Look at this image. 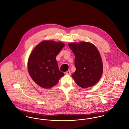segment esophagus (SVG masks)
I'll return each instance as SVG.
<instances>
[{"mask_svg":"<svg viewBox=\"0 0 129 129\" xmlns=\"http://www.w3.org/2000/svg\"><path fill=\"white\" fill-rule=\"evenodd\" d=\"M71 71H70V70H68L67 71H66V72H65V74H67V75H71Z\"/></svg>","mask_w":129,"mask_h":129,"instance_id":"34e87169","label":"esophagus"}]
</instances>
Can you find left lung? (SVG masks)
<instances>
[{
	"label": "left lung",
	"mask_w": 129,
	"mask_h": 129,
	"mask_svg": "<svg viewBox=\"0 0 129 129\" xmlns=\"http://www.w3.org/2000/svg\"><path fill=\"white\" fill-rule=\"evenodd\" d=\"M75 55L76 71L72 77L77 85L87 88L95 85L101 79L103 65L100 54L92 44L81 42L68 45Z\"/></svg>",
	"instance_id": "obj_1"
}]
</instances>
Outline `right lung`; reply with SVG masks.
Returning a JSON list of instances; mask_svg holds the SVG:
<instances>
[{"instance_id": "right-lung-1", "label": "right lung", "mask_w": 129, "mask_h": 129, "mask_svg": "<svg viewBox=\"0 0 129 129\" xmlns=\"http://www.w3.org/2000/svg\"><path fill=\"white\" fill-rule=\"evenodd\" d=\"M62 42L44 41L31 52L27 63L28 71L33 80L44 88L56 85L64 74L58 67L56 56L64 47Z\"/></svg>"}]
</instances>
